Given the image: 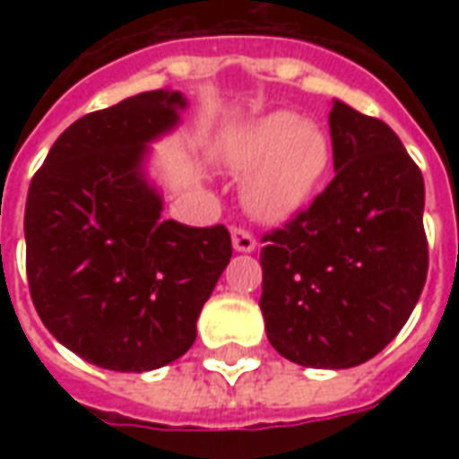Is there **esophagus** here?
I'll list each match as a JSON object with an SVG mask.
<instances>
[{"label": "esophagus", "instance_id": "1", "mask_svg": "<svg viewBox=\"0 0 459 459\" xmlns=\"http://www.w3.org/2000/svg\"><path fill=\"white\" fill-rule=\"evenodd\" d=\"M230 240H233V248L238 250V253H250V250H255V238H253V233H248L246 229L230 230Z\"/></svg>", "mask_w": 459, "mask_h": 459}]
</instances>
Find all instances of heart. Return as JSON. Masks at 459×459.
Returning a JSON list of instances; mask_svg holds the SVG:
<instances>
[{
    "instance_id": "b5f03b06",
    "label": "heart",
    "mask_w": 459,
    "mask_h": 459,
    "mask_svg": "<svg viewBox=\"0 0 459 459\" xmlns=\"http://www.w3.org/2000/svg\"><path fill=\"white\" fill-rule=\"evenodd\" d=\"M219 160L226 169L248 174L243 201L255 219L285 221L312 199L327 177L332 137L325 125L278 110L226 134Z\"/></svg>"
}]
</instances>
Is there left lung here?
Here are the masks:
<instances>
[{
	"label": "left lung",
	"mask_w": 459,
	"mask_h": 459,
	"mask_svg": "<svg viewBox=\"0 0 459 459\" xmlns=\"http://www.w3.org/2000/svg\"><path fill=\"white\" fill-rule=\"evenodd\" d=\"M334 179L263 238L268 342L309 368H351L403 329L428 275L423 174L385 122L329 113Z\"/></svg>",
	"instance_id": "8db88e82"
}]
</instances>
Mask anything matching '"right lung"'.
<instances>
[{"mask_svg":"<svg viewBox=\"0 0 459 459\" xmlns=\"http://www.w3.org/2000/svg\"><path fill=\"white\" fill-rule=\"evenodd\" d=\"M186 98L150 91L83 115L54 142L26 196V275L46 329L88 364L142 374L191 349L230 260L226 226L161 219L150 144Z\"/></svg>","mask_w":459,"mask_h":459,"instance_id":"obj_1","label":"right lung"}]
</instances>
